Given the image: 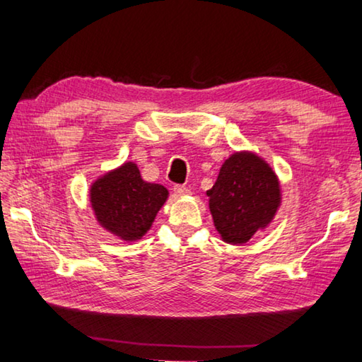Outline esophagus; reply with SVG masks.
<instances>
[{
	"label": "esophagus",
	"mask_w": 362,
	"mask_h": 362,
	"mask_svg": "<svg viewBox=\"0 0 362 362\" xmlns=\"http://www.w3.org/2000/svg\"><path fill=\"white\" fill-rule=\"evenodd\" d=\"M174 192L177 196H187L189 194V189L187 187H182V185H175L174 187Z\"/></svg>",
	"instance_id": "34e87169"
}]
</instances>
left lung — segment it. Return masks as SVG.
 Listing matches in <instances>:
<instances>
[{
	"label": "left lung",
	"mask_w": 362,
	"mask_h": 362,
	"mask_svg": "<svg viewBox=\"0 0 362 362\" xmlns=\"http://www.w3.org/2000/svg\"><path fill=\"white\" fill-rule=\"evenodd\" d=\"M207 196L222 241L240 246L273 222L283 194L272 166L257 153L244 150L225 159Z\"/></svg>",
	"instance_id": "obj_1"
}]
</instances>
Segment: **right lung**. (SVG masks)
Segmentation results:
<instances>
[{"mask_svg": "<svg viewBox=\"0 0 362 362\" xmlns=\"http://www.w3.org/2000/svg\"><path fill=\"white\" fill-rule=\"evenodd\" d=\"M168 198V188L145 182L132 161L97 177L89 187L97 223L126 243L142 240Z\"/></svg>", "mask_w": 362, "mask_h": 362, "instance_id": "right-lung-1", "label": "right lung"}]
</instances>
